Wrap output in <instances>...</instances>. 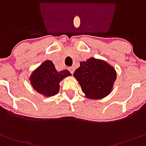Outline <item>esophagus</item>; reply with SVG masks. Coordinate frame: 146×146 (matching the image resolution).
I'll list each match as a JSON object with an SVG mask.
<instances>
[{
    "instance_id": "esophagus-1",
    "label": "esophagus",
    "mask_w": 146,
    "mask_h": 146,
    "mask_svg": "<svg viewBox=\"0 0 146 146\" xmlns=\"http://www.w3.org/2000/svg\"><path fill=\"white\" fill-rule=\"evenodd\" d=\"M68 69H69V70H70V72L71 74L74 73V71H75V68H74V67H69Z\"/></svg>"
}]
</instances>
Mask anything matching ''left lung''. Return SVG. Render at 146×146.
Returning a JSON list of instances; mask_svg holds the SVG:
<instances>
[{"label": "left lung", "mask_w": 146, "mask_h": 146, "mask_svg": "<svg viewBox=\"0 0 146 146\" xmlns=\"http://www.w3.org/2000/svg\"><path fill=\"white\" fill-rule=\"evenodd\" d=\"M80 64L73 76L80 83L83 93L92 99L106 97L116 80L115 68L106 62L94 58L80 62Z\"/></svg>", "instance_id": "8db88e82"}]
</instances>
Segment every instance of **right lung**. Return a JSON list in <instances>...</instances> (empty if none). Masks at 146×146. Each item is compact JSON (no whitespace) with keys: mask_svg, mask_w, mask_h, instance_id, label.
Here are the masks:
<instances>
[{"mask_svg":"<svg viewBox=\"0 0 146 146\" xmlns=\"http://www.w3.org/2000/svg\"><path fill=\"white\" fill-rule=\"evenodd\" d=\"M71 74L67 70L58 71L52 61H45L30 77L32 87L44 96H53L58 93L59 82Z\"/></svg>","mask_w":146,"mask_h":146,"instance_id":"add662e5","label":"right lung"}]
</instances>
